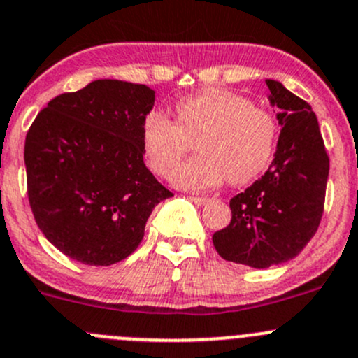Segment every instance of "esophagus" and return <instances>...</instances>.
<instances>
[{"instance_id":"34e87169","label":"esophagus","mask_w":358,"mask_h":358,"mask_svg":"<svg viewBox=\"0 0 358 358\" xmlns=\"http://www.w3.org/2000/svg\"><path fill=\"white\" fill-rule=\"evenodd\" d=\"M190 201H192L194 204H197V206H204V204H208V202H209L208 197H190Z\"/></svg>"}]
</instances>
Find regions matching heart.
Wrapping results in <instances>:
<instances>
[{"instance_id": "b5f03b06", "label": "heart", "mask_w": 358, "mask_h": 358, "mask_svg": "<svg viewBox=\"0 0 358 358\" xmlns=\"http://www.w3.org/2000/svg\"><path fill=\"white\" fill-rule=\"evenodd\" d=\"M275 136L277 126L268 112L220 88L201 90L178 100L175 122L161 112H150L142 124L145 156L162 176L196 140L200 156L171 173V182L187 190L211 189L225 180L232 185L255 180L273 156Z\"/></svg>"}]
</instances>
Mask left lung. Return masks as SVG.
Returning a JSON list of instances; mask_svg holds the SVG:
<instances>
[{"label":"left lung","instance_id":"1","mask_svg":"<svg viewBox=\"0 0 358 358\" xmlns=\"http://www.w3.org/2000/svg\"><path fill=\"white\" fill-rule=\"evenodd\" d=\"M280 135L268 171L230 199V225L213 236L227 262L268 268L299 255L319 229L329 157L312 107L282 83L266 79Z\"/></svg>","mask_w":358,"mask_h":358}]
</instances>
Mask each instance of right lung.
I'll return each instance as SVG.
<instances>
[{
    "label": "right lung",
    "mask_w": 358,
    "mask_h": 358,
    "mask_svg": "<svg viewBox=\"0 0 358 358\" xmlns=\"http://www.w3.org/2000/svg\"><path fill=\"white\" fill-rule=\"evenodd\" d=\"M154 102L149 86L96 79L50 100L29 128V204L69 258L95 266L128 258L152 209L173 197L143 162L142 124Z\"/></svg>",
    "instance_id": "1"
}]
</instances>
